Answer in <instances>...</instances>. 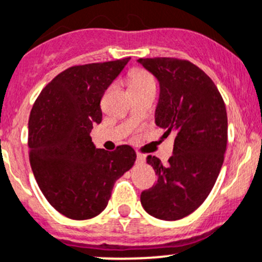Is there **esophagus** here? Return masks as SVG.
I'll use <instances>...</instances> for the list:
<instances>
[{
  "mask_svg": "<svg viewBox=\"0 0 262 262\" xmlns=\"http://www.w3.org/2000/svg\"><path fill=\"white\" fill-rule=\"evenodd\" d=\"M137 162H138L139 164H143L145 162V156H143V154H138L137 156Z\"/></svg>",
  "mask_w": 262,
  "mask_h": 262,
  "instance_id": "obj_1",
  "label": "esophagus"
}]
</instances>
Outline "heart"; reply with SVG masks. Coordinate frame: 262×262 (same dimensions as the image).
Instances as JSON below:
<instances>
[{"label":"heart","mask_w":262,"mask_h":262,"mask_svg":"<svg viewBox=\"0 0 262 262\" xmlns=\"http://www.w3.org/2000/svg\"><path fill=\"white\" fill-rule=\"evenodd\" d=\"M152 84H154V79L147 71L137 69V70H133L129 74V88H130V90Z\"/></svg>","instance_id":"obj_1"}]
</instances>
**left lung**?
Wrapping results in <instances>:
<instances>
[{
  "label": "left lung",
  "mask_w": 262,
  "mask_h": 262,
  "mask_svg": "<svg viewBox=\"0 0 262 262\" xmlns=\"http://www.w3.org/2000/svg\"><path fill=\"white\" fill-rule=\"evenodd\" d=\"M138 62L159 82L156 124L176 137L167 166L147 157L158 180L142 192L140 203L156 219L177 221L196 211L216 183L227 145V113L216 85L192 62L172 57Z\"/></svg>",
  "instance_id": "obj_1"
}]
</instances>
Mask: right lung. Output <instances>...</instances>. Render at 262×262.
<instances>
[{
    "label": "right lung",
    "instance_id": "right-lung-1",
    "mask_svg": "<svg viewBox=\"0 0 262 262\" xmlns=\"http://www.w3.org/2000/svg\"><path fill=\"white\" fill-rule=\"evenodd\" d=\"M130 57L73 66L43 88L29 119L30 163L52 207L71 220H89L108 206L115 181L134 166L129 145L96 148L90 132L100 124V100Z\"/></svg>",
    "mask_w": 262,
    "mask_h": 262
}]
</instances>
